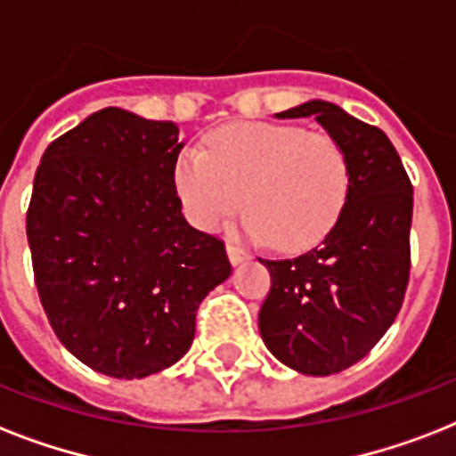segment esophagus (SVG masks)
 I'll return each instance as SVG.
<instances>
[{"instance_id": "34e87169", "label": "esophagus", "mask_w": 456, "mask_h": 456, "mask_svg": "<svg viewBox=\"0 0 456 456\" xmlns=\"http://www.w3.org/2000/svg\"><path fill=\"white\" fill-rule=\"evenodd\" d=\"M227 256H229V263H232V265H234V267H236V265H241L243 263V260H248V253H246V250H241V248H239V246H232V243H229V246H227Z\"/></svg>"}]
</instances>
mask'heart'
<instances>
[{
    "label": "heart",
    "mask_w": 456,
    "mask_h": 456,
    "mask_svg": "<svg viewBox=\"0 0 456 456\" xmlns=\"http://www.w3.org/2000/svg\"><path fill=\"white\" fill-rule=\"evenodd\" d=\"M175 189L186 217L203 232L220 227L243 200V236L298 250L317 243L338 220L350 165L329 134L300 125L236 123L213 132L206 151H182Z\"/></svg>",
    "instance_id": "obj_1"
}]
</instances>
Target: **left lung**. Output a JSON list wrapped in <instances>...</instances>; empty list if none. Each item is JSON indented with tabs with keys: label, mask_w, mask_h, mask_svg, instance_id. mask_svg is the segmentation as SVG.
Segmentation results:
<instances>
[{
	"label": "left lung",
	"mask_w": 456,
	"mask_h": 456,
	"mask_svg": "<svg viewBox=\"0 0 456 456\" xmlns=\"http://www.w3.org/2000/svg\"><path fill=\"white\" fill-rule=\"evenodd\" d=\"M277 118H314L343 146L350 189L317 248L293 260H260L272 289L257 326L286 367L338 374L381 340L403 307L414 191L390 139L336 103L312 99Z\"/></svg>",
	"instance_id": "left-lung-1"
}]
</instances>
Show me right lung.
Here are the masks:
<instances>
[{"label":"right lung","instance_id":"1","mask_svg":"<svg viewBox=\"0 0 456 456\" xmlns=\"http://www.w3.org/2000/svg\"><path fill=\"white\" fill-rule=\"evenodd\" d=\"M179 127L102 109L46 146L28 208L39 300L99 374L144 379L191 347L196 310L232 265L182 215Z\"/></svg>","mask_w":456,"mask_h":456}]
</instances>
